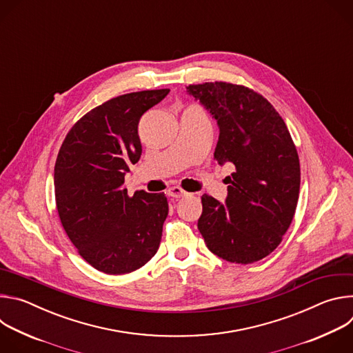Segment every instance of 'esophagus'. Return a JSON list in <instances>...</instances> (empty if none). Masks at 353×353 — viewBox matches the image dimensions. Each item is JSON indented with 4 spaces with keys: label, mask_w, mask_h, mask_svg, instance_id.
<instances>
[{
    "label": "esophagus",
    "mask_w": 353,
    "mask_h": 353,
    "mask_svg": "<svg viewBox=\"0 0 353 353\" xmlns=\"http://www.w3.org/2000/svg\"><path fill=\"white\" fill-rule=\"evenodd\" d=\"M169 195L173 196V198H181V196L188 195V192L184 191V190L180 188V187H172V188H169Z\"/></svg>",
    "instance_id": "obj_1"
}]
</instances>
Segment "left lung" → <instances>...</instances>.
<instances>
[{
    "label": "left lung",
    "mask_w": 353,
    "mask_h": 353,
    "mask_svg": "<svg viewBox=\"0 0 353 353\" xmlns=\"http://www.w3.org/2000/svg\"><path fill=\"white\" fill-rule=\"evenodd\" d=\"M185 89L216 120L214 158L236 168L223 204L201 196L198 230L215 256L260 261L279 245L296 211L300 165L292 137L268 100L245 86L205 82Z\"/></svg>",
    "instance_id": "obj_1"
}]
</instances>
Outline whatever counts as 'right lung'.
<instances>
[{"label": "right lung", "instance_id": "1", "mask_svg": "<svg viewBox=\"0 0 353 353\" xmlns=\"http://www.w3.org/2000/svg\"><path fill=\"white\" fill-rule=\"evenodd\" d=\"M170 89L113 97L86 113L67 134L54 166L61 225L81 257L110 275L152 259L169 214L165 194L128 195L124 176L142 154L138 123Z\"/></svg>", "mask_w": 353, "mask_h": 353}]
</instances>
